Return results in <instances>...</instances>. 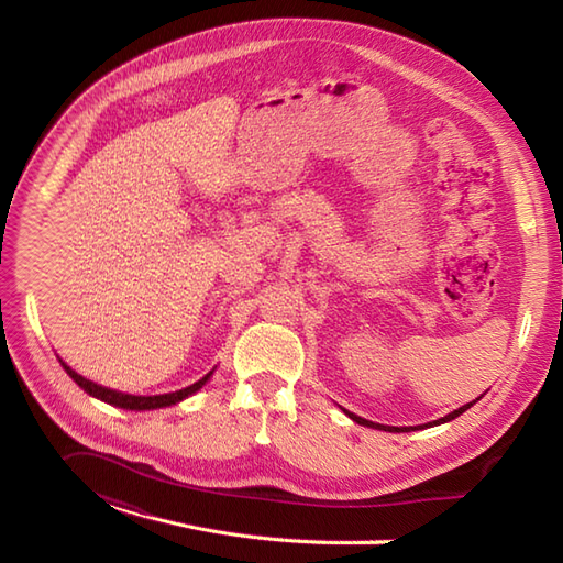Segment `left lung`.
I'll use <instances>...</instances> for the list:
<instances>
[{"instance_id":"left-lung-1","label":"left lung","mask_w":563,"mask_h":563,"mask_svg":"<svg viewBox=\"0 0 563 563\" xmlns=\"http://www.w3.org/2000/svg\"><path fill=\"white\" fill-rule=\"evenodd\" d=\"M474 401H470V404H465V406H460L457 411H453V413H449V416H444V418H439V420H434V422H428L424 424V428H432V424H439V422H449V420H453V418H457L460 413H465L467 408L472 406ZM354 422H360V424H366V428H376V430H387V432H404L406 428H385V424H378V422H371V420H364V418H360V416H354V413H350V411H345ZM408 432V430H406Z\"/></svg>"}]
</instances>
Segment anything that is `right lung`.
Returning <instances> with one entry per match:
<instances>
[{
	"label": "right lung",
	"instance_id": "add662e5",
	"mask_svg": "<svg viewBox=\"0 0 563 563\" xmlns=\"http://www.w3.org/2000/svg\"><path fill=\"white\" fill-rule=\"evenodd\" d=\"M63 364V362H60ZM63 368L67 371V376H70L84 391H89L91 397L100 399V401H108L112 406H119V408H131V411H147V408H162V406H172V404H178L183 401L185 397L195 395V391L207 383L211 378V373H207L201 380H197L195 385L190 387H183L178 391H168V395H155V397H135V395H124V391H117V389H108V387H100L87 378H81L79 373H75L70 366L63 364Z\"/></svg>",
	"mask_w": 563,
	"mask_h": 563
}]
</instances>
